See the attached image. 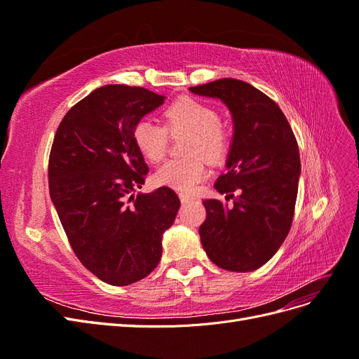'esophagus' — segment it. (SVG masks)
<instances>
[{
  "label": "esophagus",
  "mask_w": 359,
  "mask_h": 359,
  "mask_svg": "<svg viewBox=\"0 0 359 359\" xmlns=\"http://www.w3.org/2000/svg\"><path fill=\"white\" fill-rule=\"evenodd\" d=\"M193 198L190 196V194H186V193H180V201H181V203H187V202H190Z\"/></svg>",
  "instance_id": "esophagus-1"
}]
</instances>
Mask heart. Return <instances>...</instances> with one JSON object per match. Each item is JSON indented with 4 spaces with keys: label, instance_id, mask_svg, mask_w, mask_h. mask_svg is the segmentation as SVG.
<instances>
[{
    "label": "heart",
    "instance_id": "b5f03b06",
    "mask_svg": "<svg viewBox=\"0 0 359 359\" xmlns=\"http://www.w3.org/2000/svg\"><path fill=\"white\" fill-rule=\"evenodd\" d=\"M163 119L165 127L148 118L139 119L132 132L133 144L147 161L158 163L166 153L165 130L170 135L187 132L184 153L189 156L168 160L156 170L154 182L161 187L189 193L208 175L203 157L214 161L223 156L227 145L226 132L212 107L191 97H181L169 104Z\"/></svg>",
    "mask_w": 359,
    "mask_h": 359
}]
</instances>
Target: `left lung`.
Segmentation results:
<instances>
[{"mask_svg": "<svg viewBox=\"0 0 359 359\" xmlns=\"http://www.w3.org/2000/svg\"><path fill=\"white\" fill-rule=\"evenodd\" d=\"M190 91L222 100L233 121L226 172L214 184L233 205L203 201L202 247L217 266L255 271L277 253L290 231L301 175L297 139L278 104L247 82L226 78Z\"/></svg>", "mask_w": 359, "mask_h": 359, "instance_id": "obj_1", "label": "left lung"}]
</instances>
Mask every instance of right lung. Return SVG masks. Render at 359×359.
<instances>
[{"instance_id":"right-lung-1","label":"right lung","mask_w":359,"mask_h":359,"mask_svg":"<svg viewBox=\"0 0 359 359\" xmlns=\"http://www.w3.org/2000/svg\"><path fill=\"white\" fill-rule=\"evenodd\" d=\"M165 99L140 86H100L72 107L53 137L50 199L74 255L107 285L136 283L157 266L180 208L168 187L135 196L148 166L133 127Z\"/></svg>"}]
</instances>
